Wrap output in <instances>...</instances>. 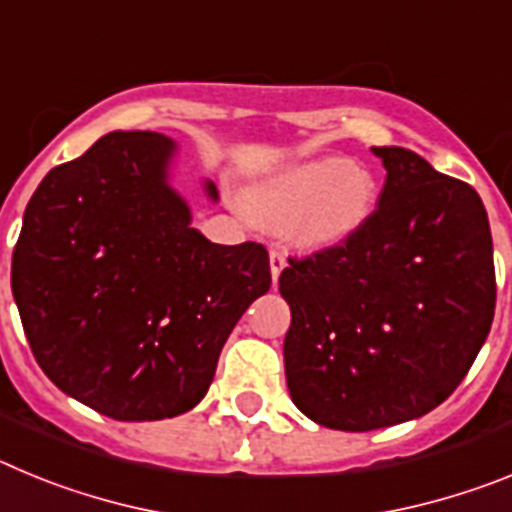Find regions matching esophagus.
Returning <instances> with one entry per match:
<instances>
[{"label": "esophagus", "mask_w": 512, "mask_h": 512, "mask_svg": "<svg viewBox=\"0 0 512 512\" xmlns=\"http://www.w3.org/2000/svg\"><path fill=\"white\" fill-rule=\"evenodd\" d=\"M269 266H271V277H274V282H277L279 274H282L284 266H287V253H284L279 246H274L269 251Z\"/></svg>", "instance_id": "34e87169"}]
</instances>
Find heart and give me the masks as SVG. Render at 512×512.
Wrapping results in <instances>:
<instances>
[{"label":"heart","instance_id":"1","mask_svg":"<svg viewBox=\"0 0 512 512\" xmlns=\"http://www.w3.org/2000/svg\"><path fill=\"white\" fill-rule=\"evenodd\" d=\"M372 171L346 158H312L271 174L248 194V207L271 225H292L297 241L315 251L346 246L379 207Z\"/></svg>","mask_w":512,"mask_h":512}]
</instances>
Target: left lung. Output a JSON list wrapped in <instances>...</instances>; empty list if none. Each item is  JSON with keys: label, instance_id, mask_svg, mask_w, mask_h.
<instances>
[{"label": "left lung", "instance_id": "left-lung-1", "mask_svg": "<svg viewBox=\"0 0 512 512\" xmlns=\"http://www.w3.org/2000/svg\"><path fill=\"white\" fill-rule=\"evenodd\" d=\"M379 207L346 246L289 259L284 374L333 431H374L438 408L467 377L495 315L490 220L469 184L408 148H372Z\"/></svg>", "mask_w": 512, "mask_h": 512}]
</instances>
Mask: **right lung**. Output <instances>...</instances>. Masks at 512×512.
I'll list each match as a JSON object with an SVG mask.
<instances>
[{
	"mask_svg": "<svg viewBox=\"0 0 512 512\" xmlns=\"http://www.w3.org/2000/svg\"><path fill=\"white\" fill-rule=\"evenodd\" d=\"M176 143L115 130L45 174L12 253L35 361L115 420H164L210 390L230 330L271 287L261 243L220 246L171 187ZM217 202V187L205 179Z\"/></svg>",
	"mask_w": 512,
	"mask_h": 512,
	"instance_id": "right-lung-1",
	"label": "right lung"
}]
</instances>
